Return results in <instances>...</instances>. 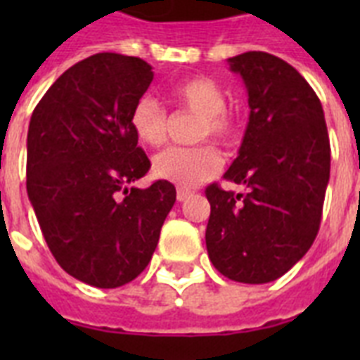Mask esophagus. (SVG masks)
<instances>
[{"instance_id": "1", "label": "esophagus", "mask_w": 360, "mask_h": 360, "mask_svg": "<svg viewBox=\"0 0 360 360\" xmlns=\"http://www.w3.org/2000/svg\"><path fill=\"white\" fill-rule=\"evenodd\" d=\"M191 196H192L191 191H186V188H177V202H186Z\"/></svg>"}]
</instances>
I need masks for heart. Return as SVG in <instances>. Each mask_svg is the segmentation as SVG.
Instances as JSON below:
<instances>
[{"label":"heart","instance_id":"heart-1","mask_svg":"<svg viewBox=\"0 0 360 360\" xmlns=\"http://www.w3.org/2000/svg\"><path fill=\"white\" fill-rule=\"evenodd\" d=\"M175 103L200 115L196 138H211L222 146H230L237 138L239 123L230 112H226V95L222 87L211 78L196 76L179 82L172 87ZM166 110L157 98L143 95L136 101L130 112V127L138 140L146 146L157 147L166 140ZM222 166L219 151L211 146L168 147L155 157L153 172L160 179L177 186H196L213 177Z\"/></svg>","mask_w":360,"mask_h":360}]
</instances>
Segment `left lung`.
Wrapping results in <instances>:
<instances>
[{
  "instance_id": "8db88e82",
  "label": "left lung",
  "mask_w": 360,
  "mask_h": 360,
  "mask_svg": "<svg viewBox=\"0 0 360 360\" xmlns=\"http://www.w3.org/2000/svg\"><path fill=\"white\" fill-rule=\"evenodd\" d=\"M228 63L245 82L250 115L224 177L246 192L205 188V245L219 273L267 284L288 273L318 236L330 174L329 134L318 95L284 59L245 52Z\"/></svg>"
}]
</instances>
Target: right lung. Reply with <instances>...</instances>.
<instances>
[{"label": "right lung", "mask_w": 360, "mask_h": 360, "mask_svg": "<svg viewBox=\"0 0 360 360\" xmlns=\"http://www.w3.org/2000/svg\"><path fill=\"white\" fill-rule=\"evenodd\" d=\"M151 65L95 53L67 69L33 110L27 196L63 271L95 288L129 284L151 262L175 186H132L151 162L130 127Z\"/></svg>", "instance_id": "right-lung-1"}]
</instances>
